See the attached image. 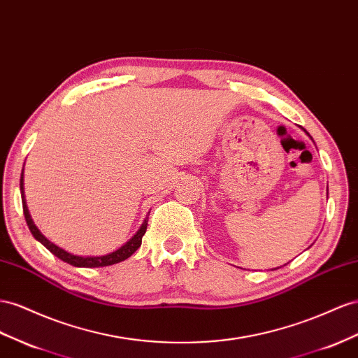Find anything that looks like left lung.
Masks as SVG:
<instances>
[{
  "mask_svg": "<svg viewBox=\"0 0 358 358\" xmlns=\"http://www.w3.org/2000/svg\"><path fill=\"white\" fill-rule=\"evenodd\" d=\"M275 269H277V268H275Z\"/></svg>",
  "mask_w": 358,
  "mask_h": 358,
  "instance_id": "obj_1",
  "label": "left lung"
}]
</instances>
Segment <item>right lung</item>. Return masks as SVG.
<instances>
[{"label": "right lung", "mask_w": 358, "mask_h": 358, "mask_svg": "<svg viewBox=\"0 0 358 358\" xmlns=\"http://www.w3.org/2000/svg\"><path fill=\"white\" fill-rule=\"evenodd\" d=\"M21 196H22V208H24V215H25V221H27V226L30 229L31 235L38 241V243L43 244L48 250L51 251L54 256H57L59 259H62L63 262L69 264L72 266H78V268H98V266H108V265H114V264H119L122 260L131 257L135 251L138 250V247L141 245V239L143 235L146 234V229H148V220H144V223L141 224V227L138 229L137 234H135L127 244H123L120 248H117L113 253L108 255H103V256H76L72 253H67L66 250L57 247L51 241H48L43 235L42 231L36 227V224L33 223L30 212H28L27 208V203H25V196H24V170H22V175H21Z\"/></svg>", "instance_id": "add662e5"}]
</instances>
